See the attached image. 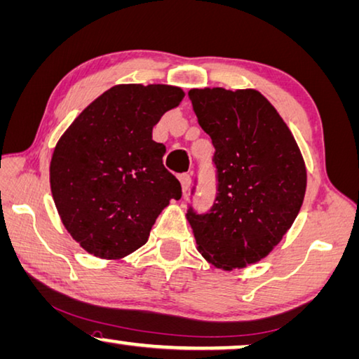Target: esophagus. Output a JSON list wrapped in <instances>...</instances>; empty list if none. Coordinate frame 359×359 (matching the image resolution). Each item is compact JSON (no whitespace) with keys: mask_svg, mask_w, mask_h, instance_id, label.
<instances>
[{"mask_svg":"<svg viewBox=\"0 0 359 359\" xmlns=\"http://www.w3.org/2000/svg\"><path fill=\"white\" fill-rule=\"evenodd\" d=\"M179 180H180V185H182V191H189L190 189V184H191V177L190 174H182L179 175Z\"/></svg>","mask_w":359,"mask_h":359,"instance_id":"obj_1","label":"esophagus"}]
</instances>
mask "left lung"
<instances>
[{
  "label": "left lung",
  "instance_id": "1",
  "mask_svg": "<svg viewBox=\"0 0 359 359\" xmlns=\"http://www.w3.org/2000/svg\"><path fill=\"white\" fill-rule=\"evenodd\" d=\"M198 123L212 139L217 198L208 214L189 209L198 251L217 269L266 257L297 217L306 190L302 153L259 90L190 89Z\"/></svg>",
  "mask_w": 359,
  "mask_h": 359
}]
</instances>
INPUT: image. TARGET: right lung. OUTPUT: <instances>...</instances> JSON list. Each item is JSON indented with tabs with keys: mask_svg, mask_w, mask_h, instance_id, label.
I'll return each mask as SVG.
<instances>
[{
	"mask_svg": "<svg viewBox=\"0 0 359 359\" xmlns=\"http://www.w3.org/2000/svg\"><path fill=\"white\" fill-rule=\"evenodd\" d=\"M185 93L169 84H118L79 113L57 142L50 191L73 240L95 257L119 260L149 240L159 212L180 200L153 126Z\"/></svg>",
	"mask_w": 359,
	"mask_h": 359,
	"instance_id": "right-lung-1",
	"label": "right lung"
}]
</instances>
